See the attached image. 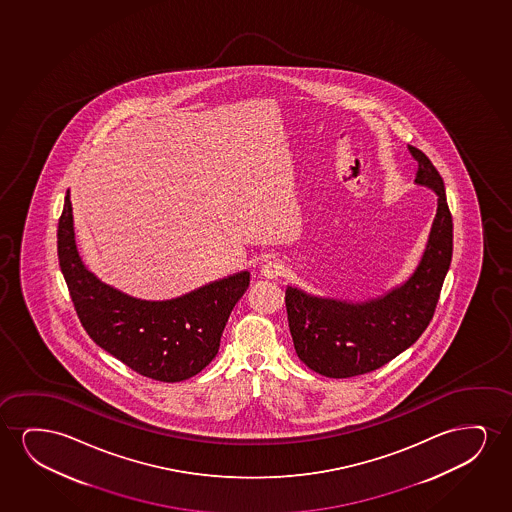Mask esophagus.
Segmentation results:
<instances>
[{
	"mask_svg": "<svg viewBox=\"0 0 512 512\" xmlns=\"http://www.w3.org/2000/svg\"><path fill=\"white\" fill-rule=\"evenodd\" d=\"M260 273H262V276L267 278V280H276V278L283 273V266H281L278 260H267L266 264L260 269Z\"/></svg>",
	"mask_w": 512,
	"mask_h": 512,
	"instance_id": "obj_1",
	"label": "esophagus"
}]
</instances>
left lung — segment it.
Listing matches in <instances>:
<instances>
[{"instance_id": "obj_1", "label": "left lung", "mask_w": 512, "mask_h": 512, "mask_svg": "<svg viewBox=\"0 0 512 512\" xmlns=\"http://www.w3.org/2000/svg\"><path fill=\"white\" fill-rule=\"evenodd\" d=\"M414 183L434 190L437 213L414 273L399 287L367 301H343L287 287L288 327L295 353L311 371L351 378L376 371L407 350L427 329L453 255V218L439 171L421 150Z\"/></svg>"}]
</instances>
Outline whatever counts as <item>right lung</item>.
Returning a JSON list of instances; mask_svg holds the SVG:
<instances>
[{"mask_svg": "<svg viewBox=\"0 0 512 512\" xmlns=\"http://www.w3.org/2000/svg\"><path fill=\"white\" fill-rule=\"evenodd\" d=\"M57 255L71 301L92 341L141 376L176 383L215 358L250 273L231 274L169 301H143L106 285L78 255L70 190L57 225Z\"/></svg>", "mask_w": 512, "mask_h": 512, "instance_id": "right-lung-1", "label": "right lung"}]
</instances>
